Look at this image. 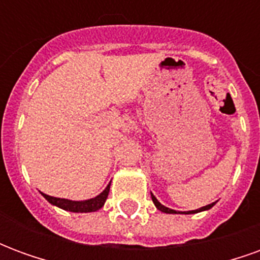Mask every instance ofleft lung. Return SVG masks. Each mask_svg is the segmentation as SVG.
<instances>
[{
  "label": "left lung",
  "instance_id": "1",
  "mask_svg": "<svg viewBox=\"0 0 260 260\" xmlns=\"http://www.w3.org/2000/svg\"><path fill=\"white\" fill-rule=\"evenodd\" d=\"M152 201H153V203H154V206L157 207L160 212L170 213V214H177V210H173V209H169V207H166L164 205H161V203H160V202L156 199V196L153 195V193H152ZM214 205H216V202H213V203H210V205H206V206L201 207V209H196V210H189V212H186V213L184 212V213H185V214H193V213L203 212V210H209V209L214 206Z\"/></svg>",
  "mask_w": 260,
  "mask_h": 260
}]
</instances>
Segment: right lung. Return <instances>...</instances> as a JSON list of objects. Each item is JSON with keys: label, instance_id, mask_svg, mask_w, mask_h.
I'll return each instance as SVG.
<instances>
[{"label": "right lung", "instance_id": "right-lung-1", "mask_svg": "<svg viewBox=\"0 0 260 260\" xmlns=\"http://www.w3.org/2000/svg\"><path fill=\"white\" fill-rule=\"evenodd\" d=\"M108 192H110V184H108L107 188L100 195H97L96 198H91V199H87V201H69V199L54 198V196L46 195V193H43V196L51 205L59 207V209H64V210L74 213H89L96 212V210H99V209H102L104 206V202L107 199Z\"/></svg>", "mask_w": 260, "mask_h": 260}]
</instances>
